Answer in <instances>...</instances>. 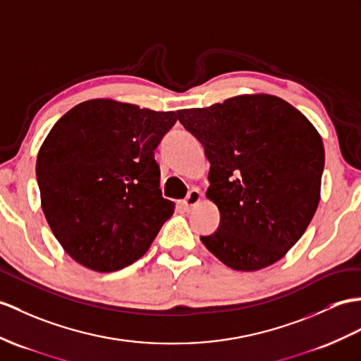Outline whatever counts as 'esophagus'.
Instances as JSON below:
<instances>
[{
  "label": "esophagus",
  "mask_w": 361,
  "mask_h": 361,
  "mask_svg": "<svg viewBox=\"0 0 361 361\" xmlns=\"http://www.w3.org/2000/svg\"><path fill=\"white\" fill-rule=\"evenodd\" d=\"M200 200H202V192L199 190H191L188 192L187 199L182 202V205H183V208H185V209H190L192 207H196Z\"/></svg>",
  "instance_id": "1"
}]
</instances>
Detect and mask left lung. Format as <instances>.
<instances>
[{"instance_id": "obj_1", "label": "left lung", "mask_w": 361, "mask_h": 361, "mask_svg": "<svg viewBox=\"0 0 361 361\" xmlns=\"http://www.w3.org/2000/svg\"><path fill=\"white\" fill-rule=\"evenodd\" d=\"M209 161L207 197L219 230L200 237L224 265L252 272L279 262L320 202L324 148L310 119L282 98L240 94L178 111Z\"/></svg>"}]
</instances>
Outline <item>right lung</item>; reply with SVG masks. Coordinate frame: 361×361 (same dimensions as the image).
Listing matches in <instances>:
<instances>
[{
	"instance_id": "right-lung-1",
	"label": "right lung",
	"mask_w": 361,
	"mask_h": 361,
	"mask_svg": "<svg viewBox=\"0 0 361 361\" xmlns=\"http://www.w3.org/2000/svg\"><path fill=\"white\" fill-rule=\"evenodd\" d=\"M176 121V111L104 98L75 105L51 127L37 157L41 208L79 265H131L171 217L154 150Z\"/></svg>"
}]
</instances>
